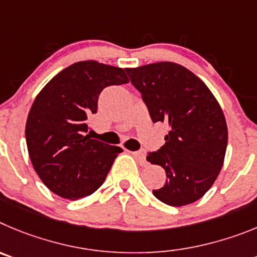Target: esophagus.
I'll list each match as a JSON object with an SVG mask.
<instances>
[{"label":"esophagus","mask_w":257,"mask_h":257,"mask_svg":"<svg viewBox=\"0 0 257 257\" xmlns=\"http://www.w3.org/2000/svg\"><path fill=\"white\" fill-rule=\"evenodd\" d=\"M132 154H133V156L137 159V161L141 164V165H146V164H147V161H146V156L142 151H134L132 152Z\"/></svg>","instance_id":"obj_1"}]
</instances>
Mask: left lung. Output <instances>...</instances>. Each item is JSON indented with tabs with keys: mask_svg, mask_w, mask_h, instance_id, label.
Wrapping results in <instances>:
<instances>
[{
	"mask_svg": "<svg viewBox=\"0 0 257 257\" xmlns=\"http://www.w3.org/2000/svg\"><path fill=\"white\" fill-rule=\"evenodd\" d=\"M152 121L170 128L165 145L147 161L165 169L166 182L152 191L170 206L200 200L221 170L228 145L225 117L214 94L195 74L175 62L125 69Z\"/></svg>",
	"mask_w": 257,
	"mask_h": 257,
	"instance_id": "obj_1",
	"label": "left lung"
}]
</instances>
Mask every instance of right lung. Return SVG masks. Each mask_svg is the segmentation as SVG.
I'll return each mask as SVG.
<instances>
[{"instance_id":"add662e5","label":"right lung","mask_w":257,"mask_h":257,"mask_svg":"<svg viewBox=\"0 0 257 257\" xmlns=\"http://www.w3.org/2000/svg\"><path fill=\"white\" fill-rule=\"evenodd\" d=\"M121 68L79 61L54 77L36 97L25 125L28 152L45 186L57 196L79 200L105 182L121 149L88 134L101 92L128 83Z\"/></svg>"}]
</instances>
